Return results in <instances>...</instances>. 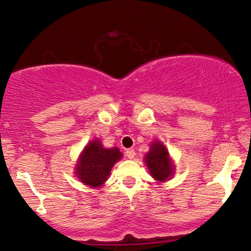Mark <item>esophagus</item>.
<instances>
[{"mask_svg":"<svg viewBox=\"0 0 251 251\" xmlns=\"http://www.w3.org/2000/svg\"><path fill=\"white\" fill-rule=\"evenodd\" d=\"M126 157H128V159H134L135 151H134V149H126Z\"/></svg>","mask_w":251,"mask_h":251,"instance_id":"obj_1","label":"esophagus"}]
</instances>
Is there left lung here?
Returning a JSON list of instances; mask_svg holds the SVG:
<instances>
[{"label":"left lung","mask_w":251,"mask_h":251,"mask_svg":"<svg viewBox=\"0 0 251 251\" xmlns=\"http://www.w3.org/2000/svg\"><path fill=\"white\" fill-rule=\"evenodd\" d=\"M146 163L153 178L159 181H165L173 173V166L168 157L167 149L160 142H153L151 151L146 155Z\"/></svg>","instance_id":"obj_1"}]
</instances>
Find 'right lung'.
<instances>
[{
  "instance_id": "add662e5",
  "label": "right lung",
  "mask_w": 251,
  "mask_h": 251,
  "mask_svg": "<svg viewBox=\"0 0 251 251\" xmlns=\"http://www.w3.org/2000/svg\"><path fill=\"white\" fill-rule=\"evenodd\" d=\"M121 157L122 153L118 148L105 149L100 141L94 140L84 149L75 174L85 185L100 187L108 179L114 163Z\"/></svg>"
}]
</instances>
